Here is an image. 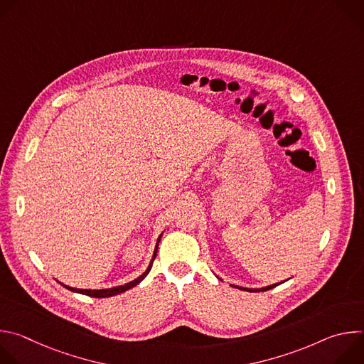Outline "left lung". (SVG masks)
I'll return each instance as SVG.
<instances>
[{
    "instance_id": "1",
    "label": "left lung",
    "mask_w": 364,
    "mask_h": 364,
    "mask_svg": "<svg viewBox=\"0 0 364 364\" xmlns=\"http://www.w3.org/2000/svg\"><path fill=\"white\" fill-rule=\"evenodd\" d=\"M219 278V277H218ZM220 279V278H219ZM285 281H282V282H278V284H272V285H268V287H264V288H243V287H239V285H233V284H230L232 287H235V288H239V289H242V291H249V292H257V291H268V289H272L274 287H278V285H281V284H284Z\"/></svg>"
}]
</instances>
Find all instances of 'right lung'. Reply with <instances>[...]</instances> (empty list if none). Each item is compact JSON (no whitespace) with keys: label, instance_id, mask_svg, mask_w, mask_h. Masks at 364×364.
Wrapping results in <instances>:
<instances>
[{"label":"right lung","instance_id":"obj_1","mask_svg":"<svg viewBox=\"0 0 364 364\" xmlns=\"http://www.w3.org/2000/svg\"><path fill=\"white\" fill-rule=\"evenodd\" d=\"M164 233V232H163ZM163 233L159 236V239H157V243H155V247H154V253H152V257H151V261H149V265H148V268L138 277V278H135L134 281H131V282H128V284H124V285H118V287H112V288H102V289H82V288H73V287H69V285H66V284H63V282H60V281H58L60 285H63L65 288H68L69 291H72V292H77V294H85V295H89V296H95V298H108V296H114V295H118V294H121V292H125V291H128V289H131L132 287H135V285H138L146 275H148V272L151 271V267H152V262H154V259H155V256H157V250H159V243H160V240H161V236H163Z\"/></svg>","mask_w":364,"mask_h":364}]
</instances>
